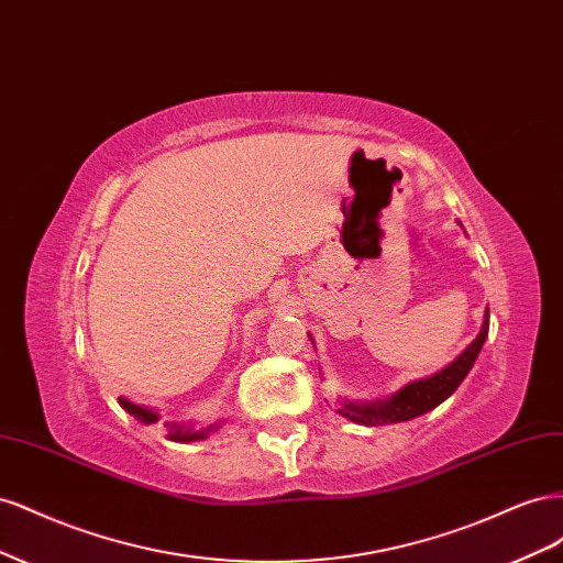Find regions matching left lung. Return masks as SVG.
I'll use <instances>...</instances> for the list:
<instances>
[{
	"label": "left lung",
	"mask_w": 563,
	"mask_h": 563,
	"mask_svg": "<svg viewBox=\"0 0 563 563\" xmlns=\"http://www.w3.org/2000/svg\"><path fill=\"white\" fill-rule=\"evenodd\" d=\"M488 335V312L484 317L482 331L472 340V345L457 356L455 362H451L446 368H441L439 373L430 378L413 380L404 385L395 395L387 399L378 401H343V406L338 408L340 416H345L352 422L366 424V428H376V424H387V422H404V420H413L422 413L432 411L441 401L449 399L457 385L465 380L470 368L474 366L476 356H479L484 343ZM312 340V338H310Z\"/></svg>",
	"instance_id": "8db88e82"
}]
</instances>
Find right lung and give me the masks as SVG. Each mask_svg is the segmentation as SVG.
<instances>
[{
	"label": "right lung",
	"mask_w": 563,
	"mask_h": 563,
	"mask_svg": "<svg viewBox=\"0 0 563 563\" xmlns=\"http://www.w3.org/2000/svg\"><path fill=\"white\" fill-rule=\"evenodd\" d=\"M119 406H122L124 411L131 413L135 420H141L143 424H152V422L159 420L157 411H152V408L133 404V401H129L124 397H119ZM164 424H166V439L180 441V444H187V441H201V439H207L209 432L218 430L216 424H211V428H203V430H195L192 424H178V422H164Z\"/></svg>",
	"instance_id": "1"
}]
</instances>
